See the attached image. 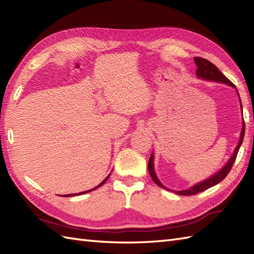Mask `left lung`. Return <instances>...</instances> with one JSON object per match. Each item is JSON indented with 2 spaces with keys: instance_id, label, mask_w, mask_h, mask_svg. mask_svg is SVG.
Here are the masks:
<instances>
[{
  "instance_id": "8db88e82",
  "label": "left lung",
  "mask_w": 254,
  "mask_h": 254,
  "mask_svg": "<svg viewBox=\"0 0 254 254\" xmlns=\"http://www.w3.org/2000/svg\"><path fill=\"white\" fill-rule=\"evenodd\" d=\"M194 61H195V64H196V75L197 77L199 78H203V79H206V80H213V81H218V82H222V83H226V84H230V86L235 88V84H234L229 78H226L221 71L218 69V67L216 66V65L212 64L210 61H208L206 59H204V58H199V57H195L194 58ZM238 92V91H237ZM239 95V94H238ZM242 104V103H240ZM243 109V107H242ZM244 136H245V121L243 123V129H242V133H240V138H239V142L238 145L235 149V151H234L232 158L230 159V161L227 162L226 165L222 168V170L219 171L216 175H213L212 177L208 178L207 180H204L201 181V183L195 185L194 187L190 188V189L188 190H185V191H174L176 194H179V195H195L197 194L199 192H203L207 189H209V188L213 187L218 185L219 183H221L226 176L227 174L230 173L231 168L234 164V162H235L236 160V157H237V153H238V150L240 146H242L243 144V140H244ZM148 171H149V174H150V176L152 178V180L154 181L155 185H158L159 187L161 188H164L163 185H162L159 179L157 178V176H155V173H154V168H153V154H151L150 159H149V162H148Z\"/></svg>"
}]
</instances>
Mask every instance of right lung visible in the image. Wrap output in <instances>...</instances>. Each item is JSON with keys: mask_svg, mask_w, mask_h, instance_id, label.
Instances as JSON below:
<instances>
[{"mask_svg": "<svg viewBox=\"0 0 254 254\" xmlns=\"http://www.w3.org/2000/svg\"><path fill=\"white\" fill-rule=\"evenodd\" d=\"M110 175V174H109ZM109 175H108V176H107V178H105V179H104L103 181H102V183L99 185V186H97V187H95L94 188V189H91V190H89V191H86V192H80V193H77V194H66V195H63V196L64 197H68V196H75V195H80V194H83V193H87V192H90V191H93V190H95V189H97V188H99V187H101V186H103L104 184H105L106 183V180L108 179V177H109Z\"/></svg>", "mask_w": 254, "mask_h": 254, "instance_id": "obj_1", "label": "right lung"}]
</instances>
